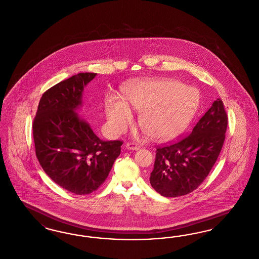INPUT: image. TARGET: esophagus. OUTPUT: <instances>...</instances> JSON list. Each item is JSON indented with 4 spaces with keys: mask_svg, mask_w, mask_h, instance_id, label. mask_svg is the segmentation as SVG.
Returning a JSON list of instances; mask_svg holds the SVG:
<instances>
[{
    "mask_svg": "<svg viewBox=\"0 0 259 259\" xmlns=\"http://www.w3.org/2000/svg\"><path fill=\"white\" fill-rule=\"evenodd\" d=\"M125 148L128 150H138L140 148V146L134 143H128L125 145Z\"/></svg>",
    "mask_w": 259,
    "mask_h": 259,
    "instance_id": "esophagus-1",
    "label": "esophagus"
}]
</instances>
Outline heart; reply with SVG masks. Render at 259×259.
<instances>
[{"instance_id": "b5f03b06", "label": "heart", "mask_w": 259, "mask_h": 259, "mask_svg": "<svg viewBox=\"0 0 259 259\" xmlns=\"http://www.w3.org/2000/svg\"><path fill=\"white\" fill-rule=\"evenodd\" d=\"M124 98L125 101L111 95L107 99L106 115L111 128L115 132L122 131L132 120L129 104L141 113L139 124L142 129L159 141L171 139L183 131L197 113L199 103L196 89L174 80L129 85L125 89Z\"/></svg>"}]
</instances>
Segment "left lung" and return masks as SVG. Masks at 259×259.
<instances>
[{
    "label": "left lung",
    "mask_w": 259,
    "mask_h": 259,
    "mask_svg": "<svg viewBox=\"0 0 259 259\" xmlns=\"http://www.w3.org/2000/svg\"><path fill=\"white\" fill-rule=\"evenodd\" d=\"M228 116L221 99L198 120L192 133L158 147L150 184L166 197L187 195L199 186L217 161L225 142Z\"/></svg>",
    "instance_id": "obj_1"
}]
</instances>
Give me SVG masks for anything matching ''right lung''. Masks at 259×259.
<instances>
[{
  "mask_svg": "<svg viewBox=\"0 0 259 259\" xmlns=\"http://www.w3.org/2000/svg\"><path fill=\"white\" fill-rule=\"evenodd\" d=\"M97 73H78L43 93L32 124L35 154L55 183L75 195L101 186L122 142L100 140L77 111L84 87Z\"/></svg>",
  "mask_w": 259,
  "mask_h": 259,
  "instance_id": "1",
  "label": "right lung"
}]
</instances>
